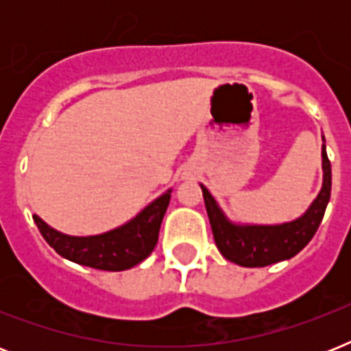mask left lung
<instances>
[{
	"mask_svg": "<svg viewBox=\"0 0 351 351\" xmlns=\"http://www.w3.org/2000/svg\"><path fill=\"white\" fill-rule=\"evenodd\" d=\"M322 189L308 211L297 220L277 226L233 224L222 213L208 187L200 186L208 209L209 224L213 230L215 244L222 256L239 266L264 267L297 255L317 233L330 202L332 164L328 160L326 145H322Z\"/></svg>",
	"mask_w": 351,
	"mask_h": 351,
	"instance_id": "8db88e82",
	"label": "left lung"
}]
</instances>
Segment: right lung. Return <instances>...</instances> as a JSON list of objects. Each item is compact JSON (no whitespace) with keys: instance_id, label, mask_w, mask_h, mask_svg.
Here are the masks:
<instances>
[{"instance_id":"right-lung-1","label":"right lung","mask_w":351,"mask_h":351,"mask_svg":"<svg viewBox=\"0 0 351 351\" xmlns=\"http://www.w3.org/2000/svg\"><path fill=\"white\" fill-rule=\"evenodd\" d=\"M169 200L171 189L153 200L127 224L93 237H71L52 230L38 215L32 219L47 244L63 258L104 271H123L151 255L158 242L160 226Z\"/></svg>"}]
</instances>
